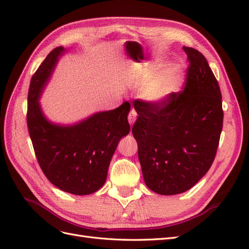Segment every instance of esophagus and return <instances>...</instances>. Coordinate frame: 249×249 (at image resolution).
Wrapping results in <instances>:
<instances>
[{
    "label": "esophagus",
    "instance_id": "1",
    "mask_svg": "<svg viewBox=\"0 0 249 249\" xmlns=\"http://www.w3.org/2000/svg\"><path fill=\"white\" fill-rule=\"evenodd\" d=\"M136 117H137V113H136V111H135V110H132V111L130 112L129 116H127V119H129V123H130V124H131V125H133V124H134V123L136 122Z\"/></svg>",
    "mask_w": 249,
    "mask_h": 249
}]
</instances>
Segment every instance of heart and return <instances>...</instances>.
I'll list each match as a JSON object with an SVG mask.
<instances>
[{"instance_id":"b5f03b06","label":"heart","mask_w":249,"mask_h":249,"mask_svg":"<svg viewBox=\"0 0 249 249\" xmlns=\"http://www.w3.org/2000/svg\"><path fill=\"white\" fill-rule=\"evenodd\" d=\"M145 82L141 88V96L146 102L152 104H162L170 94L182 84L184 80L183 67L178 63H173L163 71L148 80L146 74L140 78Z\"/></svg>"}]
</instances>
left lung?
<instances>
[{"label": "left lung", "instance_id": "left-lung-1", "mask_svg": "<svg viewBox=\"0 0 249 249\" xmlns=\"http://www.w3.org/2000/svg\"><path fill=\"white\" fill-rule=\"evenodd\" d=\"M190 65L184 91L162 104L135 101L132 133L145 185L161 195L183 193L212 165L223 123L221 92L207 59L183 47Z\"/></svg>", "mask_w": 249, "mask_h": 249}]
</instances>
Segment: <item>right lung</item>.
Segmentation results:
<instances>
[{
  "instance_id": "add662e5",
  "label": "right lung",
  "mask_w": 249,
  "mask_h": 249,
  "mask_svg": "<svg viewBox=\"0 0 249 249\" xmlns=\"http://www.w3.org/2000/svg\"><path fill=\"white\" fill-rule=\"evenodd\" d=\"M65 52L63 47L53 50L33 74L27 124L37 161L50 182L64 192L88 195L104 186L118 142L130 133L131 106L124 102L114 110L96 112L73 124L50 122L39 99Z\"/></svg>"
}]
</instances>
